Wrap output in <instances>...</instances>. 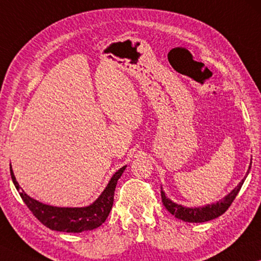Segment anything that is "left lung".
Segmentation results:
<instances>
[{
  "mask_svg": "<svg viewBox=\"0 0 261 261\" xmlns=\"http://www.w3.org/2000/svg\"><path fill=\"white\" fill-rule=\"evenodd\" d=\"M251 164H252V161L250 162V166H248V170H247L246 176L248 175V171L251 170ZM246 176L242 179V182H240L233 190H232L231 192H228V195H226L225 197L219 199L218 202H216V203L206 204V205H204V206L187 207V206L181 205V204L174 203L171 199L168 198L161 188L162 203H163V205L166 206V209L169 211L171 215H174L176 218L184 220V222H188V223L209 222V220L219 217L220 215H223L224 212L228 209V206H230L232 202H233L236 196L238 195L240 188H242L244 181H245Z\"/></svg>",
  "mask_w": 261,
  "mask_h": 261,
  "instance_id": "obj_1",
  "label": "left lung"
}]
</instances>
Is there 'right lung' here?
I'll list each match as a JSON object with an SVG mask.
<instances>
[{"mask_svg": "<svg viewBox=\"0 0 261 261\" xmlns=\"http://www.w3.org/2000/svg\"><path fill=\"white\" fill-rule=\"evenodd\" d=\"M127 166L115 172L108 182L105 190L101 195L94 200L93 203L87 206L82 207H61L52 206L49 204H44L37 199H34L27 195L24 190L19 187L18 182L16 181L14 171L11 169L10 164V175L13 179L14 186L19 192L23 202L27 204L29 210L33 212L34 216L41 222L43 225L49 227L50 230L59 232H70V233H80L84 231H91L102 225L106 218L110 215L113 206L114 191L119 178L121 177Z\"/></svg>", "mask_w": 261, "mask_h": 261, "instance_id": "obj_1", "label": "right lung"}]
</instances>
